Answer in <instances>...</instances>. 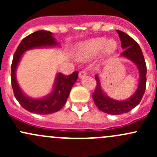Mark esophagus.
<instances>
[{
    "mask_svg": "<svg viewBox=\"0 0 157 157\" xmlns=\"http://www.w3.org/2000/svg\"><path fill=\"white\" fill-rule=\"evenodd\" d=\"M86 75V71H80V73H79V77H80V78H83V77H84Z\"/></svg>",
    "mask_w": 157,
    "mask_h": 157,
    "instance_id": "1",
    "label": "esophagus"
}]
</instances>
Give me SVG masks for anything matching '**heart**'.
I'll return each instance as SVG.
<instances>
[{
    "mask_svg": "<svg viewBox=\"0 0 157 157\" xmlns=\"http://www.w3.org/2000/svg\"><path fill=\"white\" fill-rule=\"evenodd\" d=\"M118 48V43L113 39L107 40L106 38L97 37L79 44L76 48V58L80 61H86L94 58L103 50V53L111 55Z\"/></svg>",
    "mask_w": 157,
    "mask_h": 157,
    "instance_id": "heart-1",
    "label": "heart"
}]
</instances>
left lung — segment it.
Returning <instances> with one entry per match:
<instances>
[{
    "label": "left lung",
    "mask_w": 157,
    "mask_h": 157,
    "mask_svg": "<svg viewBox=\"0 0 157 157\" xmlns=\"http://www.w3.org/2000/svg\"><path fill=\"white\" fill-rule=\"evenodd\" d=\"M121 48L124 49L121 54V57L126 58L132 61L137 66L140 75L138 86L135 93L128 99L123 101L115 100L107 96L102 90L101 82L98 74L95 76L97 85L93 94V99L98 109L105 113L109 115H118L126 113L137 106L143 98L146 90L147 82V66L144 58L143 52L136 41L124 32L117 30Z\"/></svg>",
    "instance_id": "8db88e82"
}]
</instances>
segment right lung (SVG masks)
Returning a JSON list of instances; mask_svg holds the SVG:
<instances>
[{"instance_id": "add662e5", "label": "right lung", "mask_w": 157, "mask_h": 157, "mask_svg": "<svg viewBox=\"0 0 157 157\" xmlns=\"http://www.w3.org/2000/svg\"><path fill=\"white\" fill-rule=\"evenodd\" d=\"M51 32L39 30L26 36L17 47L11 65V83L14 96L21 106L26 110L39 115H48L61 110L68 98L72 86L77 80L78 72L75 71L71 75L57 74L52 91L45 97L40 99L27 96L20 89L17 80L16 71L23 53L26 51L38 48H50L58 46Z\"/></svg>"}]
</instances>
